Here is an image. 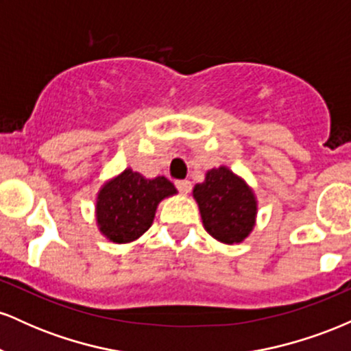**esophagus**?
Wrapping results in <instances>:
<instances>
[{
	"label": "esophagus",
	"mask_w": 351,
	"mask_h": 351,
	"mask_svg": "<svg viewBox=\"0 0 351 351\" xmlns=\"http://www.w3.org/2000/svg\"><path fill=\"white\" fill-rule=\"evenodd\" d=\"M175 186L178 188V191L181 195H188L189 189H191V181L188 180H176L175 181Z\"/></svg>",
	"instance_id": "obj_1"
}]
</instances>
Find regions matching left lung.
<instances>
[{
	"label": "left lung",
	"instance_id": "8db88e82",
	"mask_svg": "<svg viewBox=\"0 0 351 351\" xmlns=\"http://www.w3.org/2000/svg\"><path fill=\"white\" fill-rule=\"evenodd\" d=\"M203 226L224 244L243 243L256 223L257 203L252 189L229 168H213L193 189Z\"/></svg>",
	"mask_w": 351,
	"mask_h": 351
}]
</instances>
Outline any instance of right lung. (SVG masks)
I'll return each instance as SVG.
<instances>
[{"label": "right lung", "instance_id": "1", "mask_svg": "<svg viewBox=\"0 0 351 351\" xmlns=\"http://www.w3.org/2000/svg\"><path fill=\"white\" fill-rule=\"evenodd\" d=\"M175 193L165 176L147 180L128 168L100 188L95 206L100 232L117 244L138 239L152 226L160 201Z\"/></svg>", "mask_w": 351, "mask_h": 351}]
</instances>
